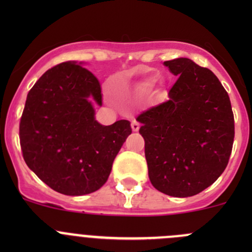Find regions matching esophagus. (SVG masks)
Masks as SVG:
<instances>
[{"label":"esophagus","instance_id":"esophagus-1","mask_svg":"<svg viewBox=\"0 0 252 252\" xmlns=\"http://www.w3.org/2000/svg\"><path fill=\"white\" fill-rule=\"evenodd\" d=\"M131 129H133V131H138L140 129V124L136 121H133L131 122Z\"/></svg>","mask_w":252,"mask_h":252}]
</instances>
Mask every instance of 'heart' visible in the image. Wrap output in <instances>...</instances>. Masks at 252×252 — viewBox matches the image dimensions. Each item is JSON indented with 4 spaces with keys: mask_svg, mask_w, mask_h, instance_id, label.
Segmentation results:
<instances>
[{
    "mask_svg": "<svg viewBox=\"0 0 252 252\" xmlns=\"http://www.w3.org/2000/svg\"><path fill=\"white\" fill-rule=\"evenodd\" d=\"M119 79L117 78L114 80V84H116V88H114V91H116L117 98H118L119 102H122L123 105H133L136 100L139 98V96L144 93L147 89V86H130L129 84H121L119 85ZM119 88H117L116 86Z\"/></svg>",
    "mask_w": 252,
    "mask_h": 252,
    "instance_id": "obj_1",
    "label": "heart"
}]
</instances>
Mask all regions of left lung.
<instances>
[{
	"mask_svg": "<svg viewBox=\"0 0 252 252\" xmlns=\"http://www.w3.org/2000/svg\"><path fill=\"white\" fill-rule=\"evenodd\" d=\"M163 64L178 77L168 101L136 118L149 178L169 196H194L213 184L229 161L234 141L232 105L207 68L183 57Z\"/></svg>",
	"mask_w": 252,
	"mask_h": 252,
	"instance_id": "obj_1",
	"label": "left lung"
}]
</instances>
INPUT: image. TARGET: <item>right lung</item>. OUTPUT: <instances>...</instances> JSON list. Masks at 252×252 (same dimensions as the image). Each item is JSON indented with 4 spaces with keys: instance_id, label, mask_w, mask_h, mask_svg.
<instances>
[{
    "instance_id": "right-lung-1",
    "label": "right lung",
    "mask_w": 252,
    "mask_h": 252,
    "mask_svg": "<svg viewBox=\"0 0 252 252\" xmlns=\"http://www.w3.org/2000/svg\"><path fill=\"white\" fill-rule=\"evenodd\" d=\"M97 78L74 61L48 69L25 101L19 138L25 163L45 184L69 196L100 189L114 158L131 134L130 122L102 126Z\"/></svg>"
}]
</instances>
